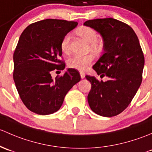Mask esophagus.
<instances>
[{
    "label": "esophagus",
    "instance_id": "obj_1",
    "mask_svg": "<svg viewBox=\"0 0 152 152\" xmlns=\"http://www.w3.org/2000/svg\"><path fill=\"white\" fill-rule=\"evenodd\" d=\"M80 77H81V78H82V79L85 78V77H86L85 73L83 72H80Z\"/></svg>",
    "mask_w": 152,
    "mask_h": 152
}]
</instances>
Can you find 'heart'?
Instances as JSON below:
<instances>
[{"instance_id": "obj_1", "label": "heart", "mask_w": 152, "mask_h": 152, "mask_svg": "<svg viewBox=\"0 0 152 152\" xmlns=\"http://www.w3.org/2000/svg\"><path fill=\"white\" fill-rule=\"evenodd\" d=\"M75 32L79 37L90 42V46L92 49L94 50H98L101 47V43L98 40L97 33L94 29L88 26H80L76 29ZM69 42L70 35L66 34L64 37L61 42V48L63 53H68L69 51ZM94 58V57L92 54H88L86 56L74 55L67 59L66 64L69 68L84 71L91 64Z\"/></svg>"}]
</instances>
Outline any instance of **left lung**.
<instances>
[{
  "label": "left lung",
  "mask_w": 152,
  "mask_h": 152,
  "mask_svg": "<svg viewBox=\"0 0 152 152\" xmlns=\"http://www.w3.org/2000/svg\"><path fill=\"white\" fill-rule=\"evenodd\" d=\"M84 26L102 37L104 53L93 69L101 78L109 77L103 82L86 76L91 83L89 106L102 116H115L128 107L141 84L144 56L140 42L130 26L115 19L90 20Z\"/></svg>",
  "instance_id": "1"
}]
</instances>
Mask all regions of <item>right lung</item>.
I'll return each mask as SVG.
<instances>
[{
    "label": "right lung",
    "mask_w": 152,
    "mask_h": 152,
    "mask_svg": "<svg viewBox=\"0 0 152 152\" xmlns=\"http://www.w3.org/2000/svg\"><path fill=\"white\" fill-rule=\"evenodd\" d=\"M77 22L47 19L23 31L14 53L13 77L22 101L28 110L48 115L60 109L67 92L80 80L77 70L68 69L53 79L51 74L65 68L61 42Z\"/></svg>",
    "instance_id": "obj_1"
}]
</instances>
